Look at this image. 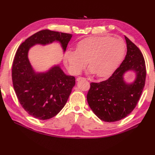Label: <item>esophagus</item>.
Listing matches in <instances>:
<instances>
[{
	"mask_svg": "<svg viewBox=\"0 0 155 155\" xmlns=\"http://www.w3.org/2000/svg\"><path fill=\"white\" fill-rule=\"evenodd\" d=\"M82 79H84V78H83V77H78V78H77V81H81V80H82Z\"/></svg>",
	"mask_w": 155,
	"mask_h": 155,
	"instance_id": "1",
	"label": "esophagus"
}]
</instances>
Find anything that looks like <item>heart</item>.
I'll return each mask as SVG.
<instances>
[{"instance_id": "b5f03b06", "label": "heart", "mask_w": 155, "mask_h": 155, "mask_svg": "<svg viewBox=\"0 0 155 155\" xmlns=\"http://www.w3.org/2000/svg\"><path fill=\"white\" fill-rule=\"evenodd\" d=\"M124 53L125 45L120 39L110 36L91 37L78 42L77 50L66 51L64 62L72 74H78L88 62V73L105 78L115 71Z\"/></svg>"}]
</instances>
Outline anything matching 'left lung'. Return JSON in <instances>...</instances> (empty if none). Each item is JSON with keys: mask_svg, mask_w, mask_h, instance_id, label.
Instances as JSON below:
<instances>
[{"mask_svg": "<svg viewBox=\"0 0 155 155\" xmlns=\"http://www.w3.org/2000/svg\"><path fill=\"white\" fill-rule=\"evenodd\" d=\"M127 54L108 79L91 83L87 99L93 113L104 122H115L128 116L137 106L145 84V62L139 48L124 36ZM133 71L135 79L127 82L124 75Z\"/></svg>", "mask_w": 155, "mask_h": 155, "instance_id": "8db88e82", "label": "left lung"}]
</instances>
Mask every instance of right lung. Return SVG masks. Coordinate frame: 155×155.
<instances>
[{
    "label": "right lung",
    "mask_w": 155,
    "mask_h": 155,
    "mask_svg": "<svg viewBox=\"0 0 155 155\" xmlns=\"http://www.w3.org/2000/svg\"><path fill=\"white\" fill-rule=\"evenodd\" d=\"M72 37L71 34L42 30L25 40L16 52L12 68L13 87L23 108L38 119H49L62 109L75 85V78L66 74L59 64L47 71H36L28 59L29 50L37 45L58 42L64 52Z\"/></svg>",
    "instance_id": "1"
}]
</instances>
